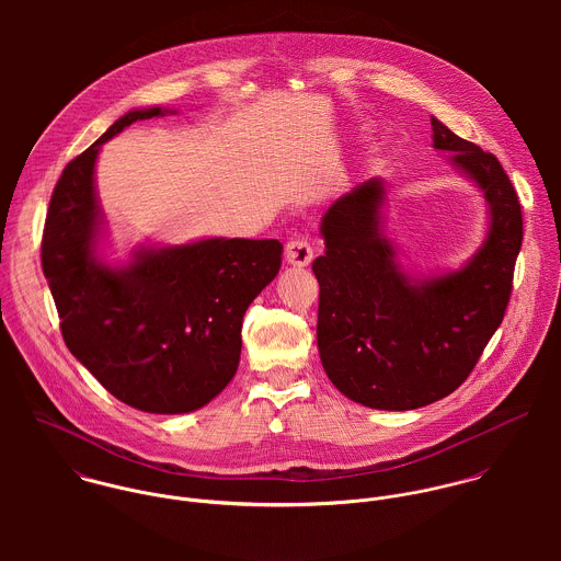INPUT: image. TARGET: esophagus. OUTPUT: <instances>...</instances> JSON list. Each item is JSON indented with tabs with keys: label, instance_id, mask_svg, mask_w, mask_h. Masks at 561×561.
<instances>
[{
	"label": "esophagus",
	"instance_id": "34e87169",
	"mask_svg": "<svg viewBox=\"0 0 561 561\" xmlns=\"http://www.w3.org/2000/svg\"><path fill=\"white\" fill-rule=\"evenodd\" d=\"M285 259H287V263H291V265H298V267H305V265H309L311 261H313V248H311V243L307 240H291L287 241V245H285Z\"/></svg>",
	"mask_w": 561,
	"mask_h": 561
}]
</instances>
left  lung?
<instances>
[{"mask_svg": "<svg viewBox=\"0 0 561 561\" xmlns=\"http://www.w3.org/2000/svg\"><path fill=\"white\" fill-rule=\"evenodd\" d=\"M434 149L451 153L488 205V233L458 270L414 278L382 231L385 183L374 176L321 218L325 252L318 347L330 382L376 410H414L454 393L501 325L523 243L516 190L492 153L432 116Z\"/></svg>", "mask_w": 561, "mask_h": 561, "instance_id": "8db88e82", "label": "left lung"}]
</instances>
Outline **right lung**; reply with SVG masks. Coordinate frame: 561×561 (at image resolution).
I'll use <instances>...</instances> for the list:
<instances>
[{
  "mask_svg": "<svg viewBox=\"0 0 561 561\" xmlns=\"http://www.w3.org/2000/svg\"><path fill=\"white\" fill-rule=\"evenodd\" d=\"M172 112L131 110L67 163L41 245L71 354L116 400L156 414L198 410L233 380L243 313L276 278L283 256L278 240L209 238L142 245L114 267L99 259L101 145L136 121Z\"/></svg>",
  "mask_w": 561,
  "mask_h": 561,
  "instance_id": "obj_1",
  "label": "right lung"
}]
</instances>
